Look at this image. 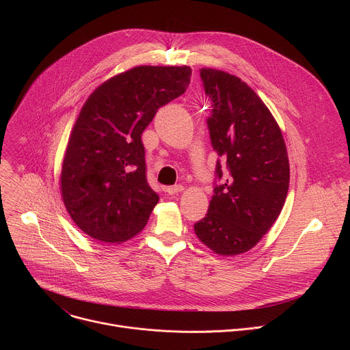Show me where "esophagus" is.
<instances>
[{"instance_id":"1","label":"esophagus","mask_w":350,"mask_h":350,"mask_svg":"<svg viewBox=\"0 0 350 350\" xmlns=\"http://www.w3.org/2000/svg\"><path fill=\"white\" fill-rule=\"evenodd\" d=\"M183 185H172V187H169L166 191L170 193V195H177L178 192H183Z\"/></svg>"}]
</instances>
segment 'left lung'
<instances>
[{
    "label": "left lung",
    "instance_id": "left-lung-1",
    "mask_svg": "<svg viewBox=\"0 0 350 350\" xmlns=\"http://www.w3.org/2000/svg\"><path fill=\"white\" fill-rule=\"evenodd\" d=\"M201 77L212 107V145L230 176L215 187L208 213L193 230L215 254L237 256L252 249L282 211L289 187L286 146L274 116L245 81L212 68H202ZM216 174L223 176L219 161Z\"/></svg>",
    "mask_w": 350,
    "mask_h": 350
}]
</instances>
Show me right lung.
I'll return each instance as SVG.
<instances>
[{"label": "right lung", "mask_w": 350, "mask_h": 350, "mask_svg": "<svg viewBox=\"0 0 350 350\" xmlns=\"http://www.w3.org/2000/svg\"><path fill=\"white\" fill-rule=\"evenodd\" d=\"M189 66H135L96 87L72 129L61 195L75 224L122 243L146 224L159 195L148 185L141 134L158 109L185 92Z\"/></svg>", "instance_id": "add662e5"}]
</instances>
